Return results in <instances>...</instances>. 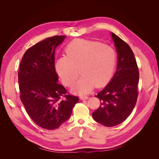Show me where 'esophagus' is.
<instances>
[{"mask_svg": "<svg viewBox=\"0 0 159 159\" xmlns=\"http://www.w3.org/2000/svg\"><path fill=\"white\" fill-rule=\"evenodd\" d=\"M88 98V97L86 95H82L80 96V99L81 100H86Z\"/></svg>", "mask_w": 159, "mask_h": 159, "instance_id": "1", "label": "esophagus"}]
</instances>
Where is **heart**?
I'll use <instances>...</instances> for the list:
<instances>
[{
  "label": "heart",
  "mask_w": 159,
  "mask_h": 159,
  "mask_svg": "<svg viewBox=\"0 0 159 159\" xmlns=\"http://www.w3.org/2000/svg\"><path fill=\"white\" fill-rule=\"evenodd\" d=\"M66 56L57 60L55 68L63 84L71 86L79 75L75 90L89 93L109 82L115 68L116 53L110 46L86 39H75L65 49Z\"/></svg>",
  "instance_id": "obj_1"
}]
</instances>
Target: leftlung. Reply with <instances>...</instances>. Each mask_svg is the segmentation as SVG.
Listing matches in <instances>:
<instances>
[{"mask_svg": "<svg viewBox=\"0 0 159 159\" xmlns=\"http://www.w3.org/2000/svg\"><path fill=\"white\" fill-rule=\"evenodd\" d=\"M118 54L117 68L111 80L95 95L101 102L93 113V119L105 126L121 124L131 113L139 95V71L129 46L111 32Z\"/></svg>", "mask_w": 159, "mask_h": 159, "instance_id": "1", "label": "left lung"}]
</instances>
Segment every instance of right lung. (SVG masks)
<instances>
[{"mask_svg": "<svg viewBox=\"0 0 159 159\" xmlns=\"http://www.w3.org/2000/svg\"><path fill=\"white\" fill-rule=\"evenodd\" d=\"M64 35L47 38L24 54L18 73L20 98L31 120L42 128L53 130L68 120L79 97L70 95L58 82L55 51Z\"/></svg>", "mask_w": 159, "mask_h": 159, "instance_id": "obj_1", "label": "right lung"}]
</instances>
